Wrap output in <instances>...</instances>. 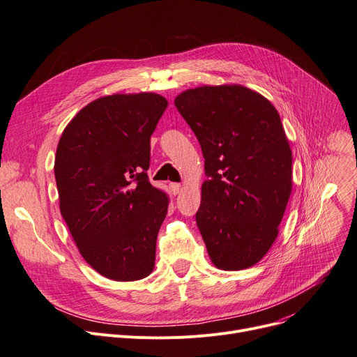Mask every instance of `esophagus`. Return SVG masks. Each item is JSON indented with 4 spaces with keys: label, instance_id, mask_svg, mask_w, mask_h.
Masks as SVG:
<instances>
[{
    "label": "esophagus",
    "instance_id": "1",
    "mask_svg": "<svg viewBox=\"0 0 357 357\" xmlns=\"http://www.w3.org/2000/svg\"><path fill=\"white\" fill-rule=\"evenodd\" d=\"M170 190H172V193L176 196V195H178L180 191H181V184H178V183H172V184H170Z\"/></svg>",
    "mask_w": 357,
    "mask_h": 357
}]
</instances>
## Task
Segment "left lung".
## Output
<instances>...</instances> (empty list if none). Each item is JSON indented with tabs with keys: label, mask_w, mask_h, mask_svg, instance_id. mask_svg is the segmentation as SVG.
<instances>
[{
	"label": "left lung",
	"mask_w": 357,
	"mask_h": 357,
	"mask_svg": "<svg viewBox=\"0 0 357 357\" xmlns=\"http://www.w3.org/2000/svg\"><path fill=\"white\" fill-rule=\"evenodd\" d=\"M174 104L204 157L196 220L210 260L220 270L249 268L276 240L293 187L278 109L240 84L190 89Z\"/></svg>",
	"instance_id": "1"
}]
</instances>
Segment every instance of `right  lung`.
Masks as SVG:
<instances>
[{"instance_id": "1", "label": "right lung", "mask_w": 357, "mask_h": 357, "mask_svg": "<svg viewBox=\"0 0 357 357\" xmlns=\"http://www.w3.org/2000/svg\"><path fill=\"white\" fill-rule=\"evenodd\" d=\"M167 105L155 93L100 97L79 109L57 146L61 215L79 255L109 280H142L154 268L170 199L146 172Z\"/></svg>"}]
</instances>
